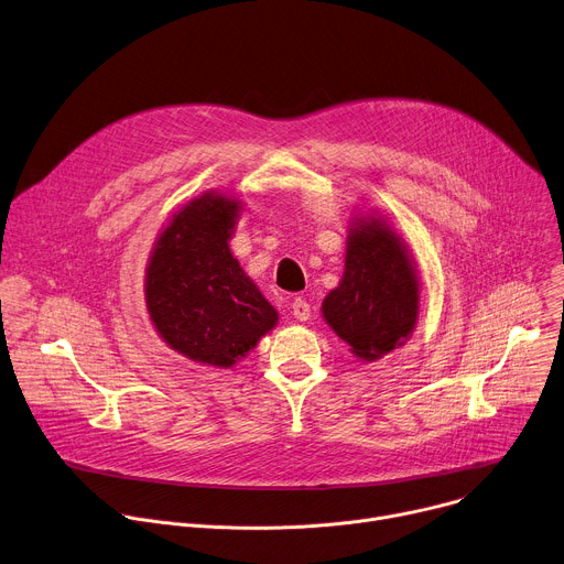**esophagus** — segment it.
I'll return each mask as SVG.
<instances>
[{"label":"esophagus","mask_w":564,"mask_h":564,"mask_svg":"<svg viewBox=\"0 0 564 564\" xmlns=\"http://www.w3.org/2000/svg\"><path fill=\"white\" fill-rule=\"evenodd\" d=\"M291 315H293L297 322H306V319L311 317V306H308V302L302 300V297H295V300L291 302Z\"/></svg>","instance_id":"esophagus-1"}]
</instances>
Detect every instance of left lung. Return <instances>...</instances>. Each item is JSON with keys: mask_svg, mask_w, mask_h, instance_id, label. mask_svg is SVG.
Returning <instances> with one entry per match:
<instances>
[{"mask_svg": "<svg viewBox=\"0 0 564 564\" xmlns=\"http://www.w3.org/2000/svg\"><path fill=\"white\" fill-rule=\"evenodd\" d=\"M420 278L404 240L382 215L354 217L345 273L322 302V317L365 362L400 349L417 324Z\"/></svg>", "mask_w": 564, "mask_h": 564, "instance_id": "8db88e82", "label": "left lung"}]
</instances>
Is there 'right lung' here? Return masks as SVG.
Masks as SVG:
<instances>
[{"mask_svg": "<svg viewBox=\"0 0 564 564\" xmlns=\"http://www.w3.org/2000/svg\"><path fill=\"white\" fill-rule=\"evenodd\" d=\"M240 208L236 197L202 193L173 213L147 264L144 297L158 335L217 369L234 367L278 324V311L229 249Z\"/></svg>", "mask_w": 564, "mask_h": 564, "instance_id": "right-lung-1", "label": "right lung"}]
</instances>
